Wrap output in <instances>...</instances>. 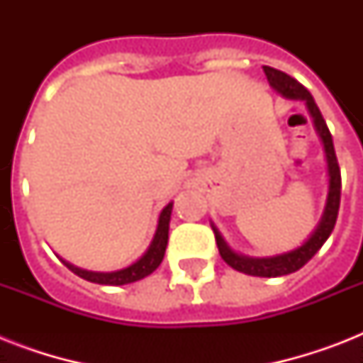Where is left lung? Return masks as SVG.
<instances>
[{
	"label": "left lung",
	"mask_w": 363,
	"mask_h": 363,
	"mask_svg": "<svg viewBox=\"0 0 363 363\" xmlns=\"http://www.w3.org/2000/svg\"><path fill=\"white\" fill-rule=\"evenodd\" d=\"M264 73L273 90L281 94L282 98L303 101L307 111H309L311 118H313L315 131L320 137L322 147H324V156H326L328 165V198L326 205H324V213H322L318 226L313 230V233L299 247L292 248L288 252L275 254V256H264V258H252V256L235 252L228 245L226 239L222 238L220 230L215 226V222H211V228L215 232L218 252H220L222 259L230 267H233L235 271H241L245 275L252 277H282L301 269L320 250V247L328 241V238L332 235L335 220H337L339 203H341V171H339L337 156H335V148H333L332 133L328 130L326 122L322 118L320 109L316 107L315 99H313L309 90L303 84H299L296 79H292L286 73H282V71L275 69V67L264 65Z\"/></svg>",
	"instance_id": "8db88e82"
}]
</instances>
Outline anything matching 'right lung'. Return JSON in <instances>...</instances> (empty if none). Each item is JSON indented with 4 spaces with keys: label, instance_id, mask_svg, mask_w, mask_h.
<instances>
[{
    "label": "right lung",
    "instance_id": "add662e5",
    "mask_svg": "<svg viewBox=\"0 0 363 363\" xmlns=\"http://www.w3.org/2000/svg\"><path fill=\"white\" fill-rule=\"evenodd\" d=\"M171 211H173V201L167 203L160 213L158 226H156V233H154L152 241L148 245L141 258L135 259L133 264L128 267L116 271H88L81 269L77 265L64 262L67 269H71L75 275H79L84 281L96 282V284H107V286H122V284H130V282L141 281L145 277H148L152 271L158 269V265L162 264L165 254V247H167V239H169V220H171Z\"/></svg>",
    "mask_w": 363,
    "mask_h": 363
}]
</instances>
